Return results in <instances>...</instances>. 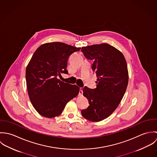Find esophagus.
Segmentation results:
<instances>
[{
  "instance_id": "obj_1",
  "label": "esophagus",
  "mask_w": 157,
  "mask_h": 157,
  "mask_svg": "<svg viewBox=\"0 0 157 157\" xmlns=\"http://www.w3.org/2000/svg\"><path fill=\"white\" fill-rule=\"evenodd\" d=\"M83 95V89L82 88H80V91H79V95L82 96Z\"/></svg>"
}]
</instances>
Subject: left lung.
Segmentation results:
<instances>
[{
	"label": "left lung",
	"mask_w": 157,
	"mask_h": 157,
	"mask_svg": "<svg viewBox=\"0 0 157 157\" xmlns=\"http://www.w3.org/2000/svg\"><path fill=\"white\" fill-rule=\"evenodd\" d=\"M82 52L94 61L92 69L97 80L96 88H83L90 106L81 113L90 121H100L116 109L124 96L129 79L126 61L120 51L107 44L85 46Z\"/></svg>",
	"instance_id": "obj_1"
}]
</instances>
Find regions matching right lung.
Masks as SVG:
<instances>
[{"label": "right lung", "mask_w": 157, "mask_h": 157, "mask_svg": "<svg viewBox=\"0 0 157 157\" xmlns=\"http://www.w3.org/2000/svg\"><path fill=\"white\" fill-rule=\"evenodd\" d=\"M80 50L62 42L40 46L26 69V82L30 101L37 112L47 118L62 113L67 102L78 94L80 88L58 79L68 74L67 60Z\"/></svg>", "instance_id": "add662e5"}]
</instances>
